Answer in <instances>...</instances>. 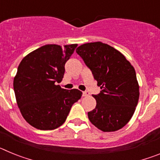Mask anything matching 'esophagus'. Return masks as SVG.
I'll return each mask as SVG.
<instances>
[{
    "label": "esophagus",
    "mask_w": 160,
    "mask_h": 160,
    "mask_svg": "<svg viewBox=\"0 0 160 160\" xmlns=\"http://www.w3.org/2000/svg\"><path fill=\"white\" fill-rule=\"evenodd\" d=\"M82 95L83 97H88V96H90V93L88 91H83Z\"/></svg>",
    "instance_id": "obj_1"
}]
</instances>
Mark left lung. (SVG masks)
I'll list each match as a JSON object with an SVG mask.
<instances>
[{
  "label": "left lung",
  "mask_w": 160,
  "mask_h": 160,
  "mask_svg": "<svg viewBox=\"0 0 160 160\" xmlns=\"http://www.w3.org/2000/svg\"><path fill=\"white\" fill-rule=\"evenodd\" d=\"M76 52L102 89L93 95L97 104L88 112L90 122L104 132L121 129L133 116L139 98L135 69L122 53L101 42L83 44Z\"/></svg>",
  "instance_id": "obj_1"
}]
</instances>
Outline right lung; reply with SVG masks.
Returning <instances> with one entry per match:
<instances>
[{
  "mask_svg": "<svg viewBox=\"0 0 160 160\" xmlns=\"http://www.w3.org/2000/svg\"><path fill=\"white\" fill-rule=\"evenodd\" d=\"M77 44L46 45L22 60L13 79L18 106L28 123L38 130H53L62 125L71 107L82 92L68 90L56 85L61 82L65 64Z\"/></svg>",
  "mask_w": 160,
  "mask_h": 160,
  "instance_id": "1",
  "label": "right lung"
}]
</instances>
